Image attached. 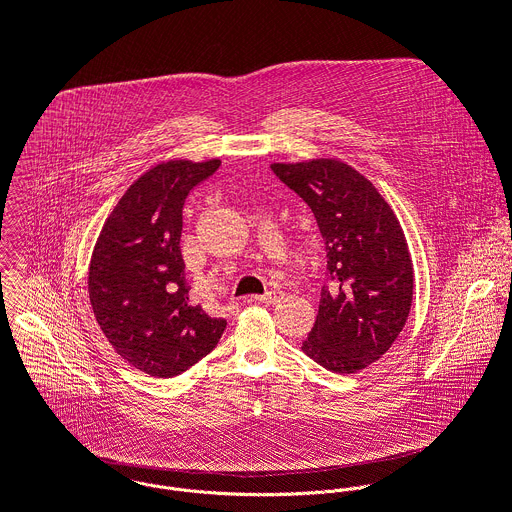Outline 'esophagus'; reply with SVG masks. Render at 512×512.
<instances>
[{"label": "esophagus", "instance_id": "obj_1", "mask_svg": "<svg viewBox=\"0 0 512 512\" xmlns=\"http://www.w3.org/2000/svg\"><path fill=\"white\" fill-rule=\"evenodd\" d=\"M253 301H259V303H265V305H277V303L283 301V291L273 289V291H269V293H265V295L253 297Z\"/></svg>", "mask_w": 512, "mask_h": 512}]
</instances>
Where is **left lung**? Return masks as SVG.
<instances>
[{"instance_id":"8db88e82","label":"left lung","mask_w":512,"mask_h":512,"mask_svg":"<svg viewBox=\"0 0 512 512\" xmlns=\"http://www.w3.org/2000/svg\"><path fill=\"white\" fill-rule=\"evenodd\" d=\"M313 211L327 251V285L303 353L349 375L379 361L403 331L413 263L397 215L359 171L337 159L273 163Z\"/></svg>"}]
</instances>
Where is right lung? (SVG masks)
Wrapping results in <instances>:
<instances>
[{"mask_svg": "<svg viewBox=\"0 0 512 512\" xmlns=\"http://www.w3.org/2000/svg\"><path fill=\"white\" fill-rule=\"evenodd\" d=\"M219 165L177 159L151 167L119 199L91 255L93 315L115 353L151 377L181 375L227 327L189 301L179 247L185 199Z\"/></svg>", "mask_w": 512, "mask_h": 512, "instance_id": "right-lung-1", "label": "right lung"}]
</instances>
